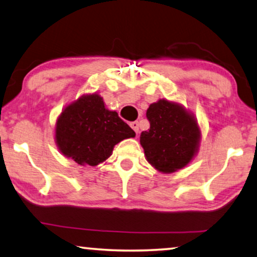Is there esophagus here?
<instances>
[{
	"instance_id": "34e87169",
	"label": "esophagus",
	"mask_w": 257,
	"mask_h": 257,
	"mask_svg": "<svg viewBox=\"0 0 257 257\" xmlns=\"http://www.w3.org/2000/svg\"><path fill=\"white\" fill-rule=\"evenodd\" d=\"M139 122L137 121H134V122H132V123H130V127L133 128V130L134 132H135L136 134H139V132H140V128H139Z\"/></svg>"
}]
</instances>
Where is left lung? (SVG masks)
Returning a JSON list of instances; mask_svg holds the SVG:
<instances>
[{
    "mask_svg": "<svg viewBox=\"0 0 257 257\" xmlns=\"http://www.w3.org/2000/svg\"><path fill=\"white\" fill-rule=\"evenodd\" d=\"M150 129L142 132L140 142L151 165L163 173H173L188 165L198 150L201 132L193 114L162 99L147 110Z\"/></svg>",
    "mask_w": 257,
    "mask_h": 257,
    "instance_id": "8db88e82",
    "label": "left lung"
}]
</instances>
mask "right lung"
Returning <instances> with one entry per match:
<instances>
[{
    "label": "right lung",
    "instance_id": "right-lung-1",
    "mask_svg": "<svg viewBox=\"0 0 257 257\" xmlns=\"http://www.w3.org/2000/svg\"><path fill=\"white\" fill-rule=\"evenodd\" d=\"M135 135L97 93L84 94L68 105L55 127L60 151L79 165L97 166L112 155L117 143Z\"/></svg>",
    "mask_w": 257,
    "mask_h": 257
}]
</instances>
